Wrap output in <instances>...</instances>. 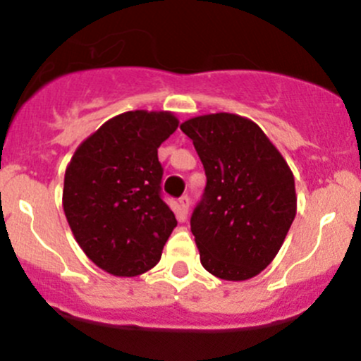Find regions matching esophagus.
Segmentation results:
<instances>
[{
    "instance_id": "obj_1",
    "label": "esophagus",
    "mask_w": 361,
    "mask_h": 361,
    "mask_svg": "<svg viewBox=\"0 0 361 361\" xmlns=\"http://www.w3.org/2000/svg\"><path fill=\"white\" fill-rule=\"evenodd\" d=\"M178 202H180V214L187 216L188 207H190V199H188L187 195H183V197H180V200H178Z\"/></svg>"
}]
</instances>
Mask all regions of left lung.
I'll list each match as a JSON object with an SVG mask.
<instances>
[{"mask_svg":"<svg viewBox=\"0 0 361 361\" xmlns=\"http://www.w3.org/2000/svg\"><path fill=\"white\" fill-rule=\"evenodd\" d=\"M181 131L206 169V190L190 226L200 263L223 280H249L276 256L298 209L294 174L263 130L247 117H192Z\"/></svg>","mask_w":361,"mask_h":361,"instance_id":"1","label":"left lung"}]
</instances>
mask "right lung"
I'll return each instance as SVG.
<instances>
[{
  "label": "right lung",
  "mask_w": 361,
  "mask_h": 361,
  "mask_svg": "<svg viewBox=\"0 0 361 361\" xmlns=\"http://www.w3.org/2000/svg\"><path fill=\"white\" fill-rule=\"evenodd\" d=\"M166 111L112 117L72 155L62 204L79 247L116 276H136L159 263L178 225L161 197L157 149L176 131Z\"/></svg>",
  "instance_id": "add662e5"
}]
</instances>
